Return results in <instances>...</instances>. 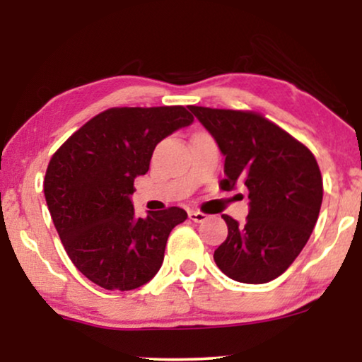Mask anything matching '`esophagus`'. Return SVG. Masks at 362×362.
Masks as SVG:
<instances>
[{"instance_id": "34e87169", "label": "esophagus", "mask_w": 362, "mask_h": 362, "mask_svg": "<svg viewBox=\"0 0 362 362\" xmlns=\"http://www.w3.org/2000/svg\"><path fill=\"white\" fill-rule=\"evenodd\" d=\"M189 219L194 221V222H204L207 219V214H204V212L189 211Z\"/></svg>"}]
</instances>
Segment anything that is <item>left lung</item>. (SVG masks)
I'll use <instances>...</instances> for the list:
<instances>
[{
	"mask_svg": "<svg viewBox=\"0 0 362 362\" xmlns=\"http://www.w3.org/2000/svg\"><path fill=\"white\" fill-rule=\"evenodd\" d=\"M226 156L221 187L249 189V216L240 226L224 214L227 239L217 247L219 269L242 284H267L300 255L318 221L323 180L313 153L250 110L189 105Z\"/></svg>",
	"mask_w": 362,
	"mask_h": 362,
	"instance_id": "1",
	"label": "left lung"
}]
</instances>
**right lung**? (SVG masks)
<instances>
[{
  "mask_svg": "<svg viewBox=\"0 0 362 362\" xmlns=\"http://www.w3.org/2000/svg\"><path fill=\"white\" fill-rule=\"evenodd\" d=\"M194 117L182 105L113 107L90 118L54 153L44 196L77 270L105 290H133L158 274L166 240L187 219L181 207L135 217L136 176L155 146Z\"/></svg>",
  "mask_w": 362,
  "mask_h": 362,
  "instance_id": "obj_1",
  "label": "right lung"
}]
</instances>
